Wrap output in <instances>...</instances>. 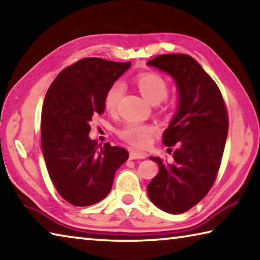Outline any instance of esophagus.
<instances>
[{"label":"esophagus","mask_w":260,"mask_h":260,"mask_svg":"<svg viewBox=\"0 0 260 260\" xmlns=\"http://www.w3.org/2000/svg\"><path fill=\"white\" fill-rule=\"evenodd\" d=\"M146 157H147V153L144 152H139L136 150H131L129 152L131 159H144Z\"/></svg>","instance_id":"34e87169"}]
</instances>
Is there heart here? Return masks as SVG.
<instances>
[{"instance_id": "heart-1", "label": "heart", "mask_w": 260, "mask_h": 260, "mask_svg": "<svg viewBox=\"0 0 260 260\" xmlns=\"http://www.w3.org/2000/svg\"><path fill=\"white\" fill-rule=\"evenodd\" d=\"M136 87L140 93L146 98L149 102L157 104L161 102L169 93V83L164 78L155 72H143L136 76L134 79ZM124 91V86L119 81L113 82L108 88L104 95V108L110 113L117 111L118 105ZM118 136L125 142L136 148H146L151 142L152 135L156 133V127L151 124L131 121L118 129Z\"/></svg>"}]
</instances>
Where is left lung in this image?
I'll use <instances>...</instances> for the list:
<instances>
[{
	"label": "left lung",
	"instance_id": "1",
	"mask_svg": "<svg viewBox=\"0 0 260 260\" xmlns=\"http://www.w3.org/2000/svg\"><path fill=\"white\" fill-rule=\"evenodd\" d=\"M148 65L169 73L179 90L178 111L162 135L166 147L177 146L174 162L150 157L159 172L148 184V195L162 211L178 214L203 200L217 179L228 133L227 108L217 83L191 56L159 55Z\"/></svg>",
	"mask_w": 260,
	"mask_h": 260
}]
</instances>
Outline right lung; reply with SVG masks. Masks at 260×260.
<instances>
[{
	"instance_id": "right-lung-1",
	"label": "right lung",
	"mask_w": 260,
	"mask_h": 260,
	"mask_svg": "<svg viewBox=\"0 0 260 260\" xmlns=\"http://www.w3.org/2000/svg\"><path fill=\"white\" fill-rule=\"evenodd\" d=\"M131 61L98 57L65 68L48 89L42 107L41 144L57 192L76 206L99 203L111 190L116 171L128 159L124 148L89 139L90 121L104 112L108 88Z\"/></svg>"
}]
</instances>
